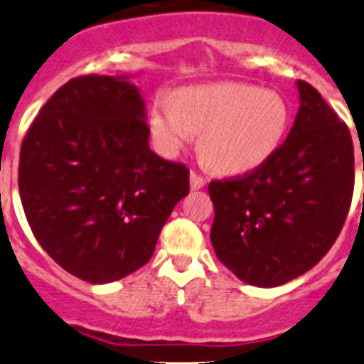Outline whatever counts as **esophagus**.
<instances>
[{
	"mask_svg": "<svg viewBox=\"0 0 364 364\" xmlns=\"http://www.w3.org/2000/svg\"><path fill=\"white\" fill-rule=\"evenodd\" d=\"M189 182H191V189H193V191L201 189V187H205V183H207V182H205V178L201 177V175L194 173V171H191Z\"/></svg>",
	"mask_w": 364,
	"mask_h": 364,
	"instance_id": "1",
	"label": "esophagus"
}]
</instances>
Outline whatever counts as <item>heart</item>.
<instances>
[{"mask_svg":"<svg viewBox=\"0 0 364 364\" xmlns=\"http://www.w3.org/2000/svg\"><path fill=\"white\" fill-rule=\"evenodd\" d=\"M290 122L278 92L246 82H212L161 95L150 113L156 149L173 157L201 132L205 161L223 173H247L267 163L282 145Z\"/></svg>","mask_w":364,"mask_h":364,"instance_id":"b5f03b06","label":"heart"}]
</instances>
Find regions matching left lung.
Listing matches in <instances>:
<instances>
[{"label":"left lung","mask_w":364,"mask_h":364,"mask_svg":"<svg viewBox=\"0 0 364 364\" xmlns=\"http://www.w3.org/2000/svg\"><path fill=\"white\" fill-rule=\"evenodd\" d=\"M296 86L297 117L274 156L242 178L208 186L219 262L240 282L264 289L285 285L322 260L354 191L348 127L309 82Z\"/></svg>","instance_id":"8db88e82"}]
</instances>
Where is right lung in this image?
<instances>
[{
  "label": "right lung",
  "instance_id": "add662e5",
  "mask_svg": "<svg viewBox=\"0 0 364 364\" xmlns=\"http://www.w3.org/2000/svg\"><path fill=\"white\" fill-rule=\"evenodd\" d=\"M131 75H81L44 104L19 159L24 214L46 253L82 282H117L152 258L189 170L150 150Z\"/></svg>",
  "mask_w": 364,
  "mask_h": 364
}]
</instances>
